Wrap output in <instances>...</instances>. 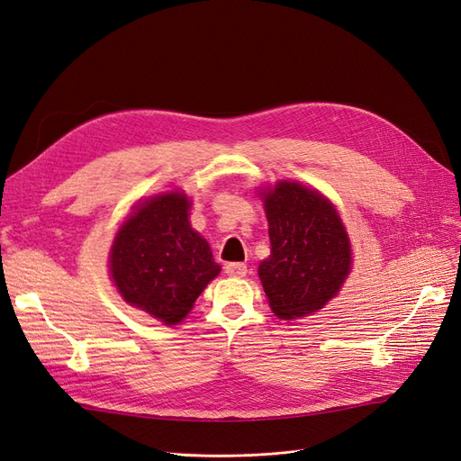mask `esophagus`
I'll use <instances>...</instances> for the list:
<instances>
[{"mask_svg":"<svg viewBox=\"0 0 461 461\" xmlns=\"http://www.w3.org/2000/svg\"><path fill=\"white\" fill-rule=\"evenodd\" d=\"M225 273L229 276H246L248 275V267L244 263H227Z\"/></svg>","mask_w":461,"mask_h":461,"instance_id":"34e87169","label":"esophagus"}]
</instances>
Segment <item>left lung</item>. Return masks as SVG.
Listing matches in <instances>:
<instances>
[{
	"mask_svg": "<svg viewBox=\"0 0 461 461\" xmlns=\"http://www.w3.org/2000/svg\"><path fill=\"white\" fill-rule=\"evenodd\" d=\"M271 258L259 278L278 319L292 321L326 305L351 271V246L330 200L299 183L265 193Z\"/></svg>",
	"mask_w": 461,
	"mask_h": 461,
	"instance_id": "8db88e82",
	"label": "left lung"
}]
</instances>
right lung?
I'll list each match as a JSON object with an SVG mask.
<instances>
[{"mask_svg":"<svg viewBox=\"0 0 461 461\" xmlns=\"http://www.w3.org/2000/svg\"><path fill=\"white\" fill-rule=\"evenodd\" d=\"M185 194L154 196L114 238L110 273L122 297L167 326L181 322L221 267L188 223Z\"/></svg>","mask_w":461,"mask_h":461,"instance_id":"add662e5","label":"right lung"}]
</instances>
